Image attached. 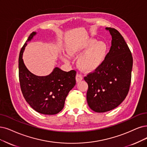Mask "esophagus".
<instances>
[{"label":"esophagus","mask_w":147,"mask_h":147,"mask_svg":"<svg viewBox=\"0 0 147 147\" xmlns=\"http://www.w3.org/2000/svg\"><path fill=\"white\" fill-rule=\"evenodd\" d=\"M83 79V76L80 74H77L76 76V82H80L81 80Z\"/></svg>","instance_id":"obj_1"}]
</instances>
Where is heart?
<instances>
[{
    "label": "heart",
    "mask_w": 147,
    "mask_h": 147,
    "mask_svg": "<svg viewBox=\"0 0 147 147\" xmlns=\"http://www.w3.org/2000/svg\"><path fill=\"white\" fill-rule=\"evenodd\" d=\"M85 52L86 53L79 58L78 64L83 70L92 71L98 68L104 61L108 54V47L104 42L91 39L82 45L73 46L68 50L71 55H80ZM64 60L68 62L67 58H65Z\"/></svg>",
    "instance_id": "1"
}]
</instances>
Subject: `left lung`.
<instances>
[{
    "mask_svg": "<svg viewBox=\"0 0 147 147\" xmlns=\"http://www.w3.org/2000/svg\"><path fill=\"white\" fill-rule=\"evenodd\" d=\"M105 29L112 37L110 50L100 66L84 78L88 85V105L97 113L110 111L120 105L128 93L131 79V51L117 30Z\"/></svg>",
    "mask_w": 147,
    "mask_h": 147,
    "instance_id": "1",
    "label": "left lung"
}]
</instances>
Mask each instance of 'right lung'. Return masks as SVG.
<instances>
[{
	"instance_id": "1",
	"label": "right lung",
	"mask_w": 147,
	"mask_h": 147,
	"mask_svg": "<svg viewBox=\"0 0 147 147\" xmlns=\"http://www.w3.org/2000/svg\"><path fill=\"white\" fill-rule=\"evenodd\" d=\"M36 32H32L22 48L19 57V77L22 93L31 108L43 115H53L61 111L65 99L76 85L75 70L64 71L56 67L46 76H38L26 68L22 59L27 42Z\"/></svg>"
}]
</instances>
